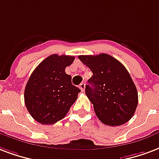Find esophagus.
<instances>
[{
	"mask_svg": "<svg viewBox=\"0 0 159 159\" xmlns=\"http://www.w3.org/2000/svg\"><path fill=\"white\" fill-rule=\"evenodd\" d=\"M79 89H81V91L82 92H84V90H85V83H81L79 85Z\"/></svg>",
	"mask_w": 159,
	"mask_h": 159,
	"instance_id": "34e87169",
	"label": "esophagus"
}]
</instances>
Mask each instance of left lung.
<instances>
[{
    "instance_id": "obj_1",
    "label": "left lung",
    "mask_w": 159,
    "mask_h": 159,
    "mask_svg": "<svg viewBox=\"0 0 159 159\" xmlns=\"http://www.w3.org/2000/svg\"><path fill=\"white\" fill-rule=\"evenodd\" d=\"M78 59L93 72L85 93L99 120L110 126L129 121L137 107L138 93L125 67L107 54Z\"/></svg>"
}]
</instances>
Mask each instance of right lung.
I'll return each instance as SVG.
<instances>
[{"mask_svg":"<svg viewBox=\"0 0 159 159\" xmlns=\"http://www.w3.org/2000/svg\"><path fill=\"white\" fill-rule=\"evenodd\" d=\"M74 56L51 55L35 68L24 91V101L29 114L42 125L61 120L76 100L81 90L71 83L66 67Z\"/></svg>","mask_w":159,"mask_h":159,"instance_id":"right-lung-1","label":"right lung"}]
</instances>
